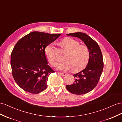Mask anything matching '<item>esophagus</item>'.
I'll return each instance as SVG.
<instances>
[{
  "label": "esophagus",
  "mask_w": 122,
  "mask_h": 122,
  "mask_svg": "<svg viewBox=\"0 0 122 122\" xmlns=\"http://www.w3.org/2000/svg\"><path fill=\"white\" fill-rule=\"evenodd\" d=\"M57 74H58V75H59L62 76H65V75H66V74H63V73H61V72H57Z\"/></svg>",
  "instance_id": "esophagus-1"
}]
</instances>
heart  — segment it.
Listing matches in <instances>:
<instances>
[{
  "label": "heart",
  "instance_id": "b5f03b06",
  "mask_svg": "<svg viewBox=\"0 0 122 122\" xmlns=\"http://www.w3.org/2000/svg\"><path fill=\"white\" fill-rule=\"evenodd\" d=\"M61 44L68 53L64 58L65 61L59 63L57 68L62 71H67L72 68L74 72L79 71L84 68L90 59V51L85 46L80 45L78 41L71 38H66L61 41ZM48 63L55 66L57 60L55 53V47L52 45L47 46L45 50Z\"/></svg>",
  "mask_w": 122,
  "mask_h": 122
}]
</instances>
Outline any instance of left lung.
<instances>
[{
  "label": "left lung",
  "instance_id": "1",
  "mask_svg": "<svg viewBox=\"0 0 122 122\" xmlns=\"http://www.w3.org/2000/svg\"><path fill=\"white\" fill-rule=\"evenodd\" d=\"M67 35L79 38L84 42L90 51V59L85 68L73 75L75 78L74 83L66 86L72 93L85 94L92 91L97 86L102 75L104 66L102 52L98 44L85 33L76 32Z\"/></svg>",
  "mask_w": 122,
  "mask_h": 122
}]
</instances>
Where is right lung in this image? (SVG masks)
<instances>
[{
    "instance_id": "1",
    "label": "right lung",
    "mask_w": 122,
    "mask_h": 122,
    "mask_svg": "<svg viewBox=\"0 0 122 122\" xmlns=\"http://www.w3.org/2000/svg\"><path fill=\"white\" fill-rule=\"evenodd\" d=\"M60 35L33 32L16 44L11 55L12 75L24 91L39 93L47 88L48 76L55 71L48 65L45 48Z\"/></svg>"
}]
</instances>
